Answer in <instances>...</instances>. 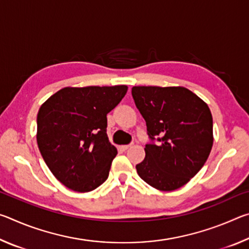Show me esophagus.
Here are the masks:
<instances>
[{"label":"esophagus","mask_w":249,"mask_h":249,"mask_svg":"<svg viewBox=\"0 0 249 249\" xmlns=\"http://www.w3.org/2000/svg\"><path fill=\"white\" fill-rule=\"evenodd\" d=\"M132 146L133 145H123V146H121V149L124 150V151L125 150H128L129 148H132Z\"/></svg>","instance_id":"esophagus-1"}]
</instances>
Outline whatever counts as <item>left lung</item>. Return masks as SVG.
<instances>
[{"label": "left lung", "instance_id": "8db88e82", "mask_svg": "<svg viewBox=\"0 0 249 249\" xmlns=\"http://www.w3.org/2000/svg\"><path fill=\"white\" fill-rule=\"evenodd\" d=\"M132 95L151 140L137 174L160 191L187 184L209 158L213 119L203 100L184 87H133Z\"/></svg>", "mask_w": 249, "mask_h": 249}]
</instances>
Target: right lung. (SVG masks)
<instances>
[{
	"mask_svg": "<svg viewBox=\"0 0 249 249\" xmlns=\"http://www.w3.org/2000/svg\"><path fill=\"white\" fill-rule=\"evenodd\" d=\"M127 89L66 87L41 104L37 144L46 165L67 188L90 192L107 179L117 149L108 141L107 114Z\"/></svg>",
	"mask_w": 249,
	"mask_h": 249,
	"instance_id": "right-lung-1",
	"label": "right lung"
}]
</instances>
